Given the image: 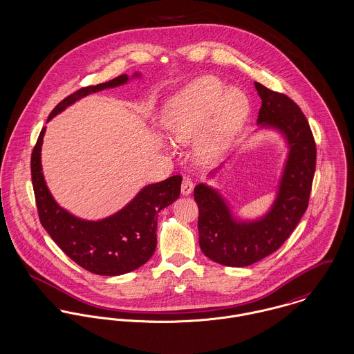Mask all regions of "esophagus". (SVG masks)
Instances as JSON below:
<instances>
[{"instance_id": "34e87169", "label": "esophagus", "mask_w": 354, "mask_h": 354, "mask_svg": "<svg viewBox=\"0 0 354 354\" xmlns=\"http://www.w3.org/2000/svg\"><path fill=\"white\" fill-rule=\"evenodd\" d=\"M193 187H194V184H193L192 178H189V177H184L183 184H181V193H183V194H185V196L191 194L193 191Z\"/></svg>"}]
</instances>
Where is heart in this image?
Returning a JSON list of instances; mask_svg holds the SVG:
<instances>
[{"mask_svg": "<svg viewBox=\"0 0 354 354\" xmlns=\"http://www.w3.org/2000/svg\"><path fill=\"white\" fill-rule=\"evenodd\" d=\"M248 113L249 100L241 89H225L216 77L204 75L166 102L161 122L174 145H191L198 136L200 157L214 161L227 149Z\"/></svg>", "mask_w": 354, "mask_h": 354, "instance_id": "1", "label": "heart"}]
</instances>
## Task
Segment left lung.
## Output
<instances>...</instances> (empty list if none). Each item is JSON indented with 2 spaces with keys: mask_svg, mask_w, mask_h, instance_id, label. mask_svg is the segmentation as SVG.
I'll use <instances>...</instances> for the list:
<instances>
[{
  "mask_svg": "<svg viewBox=\"0 0 354 354\" xmlns=\"http://www.w3.org/2000/svg\"><path fill=\"white\" fill-rule=\"evenodd\" d=\"M254 86L262 100L258 124L281 131L290 154L274 204L262 219L236 222L219 193L204 184L194 188L200 248L207 257L225 266L252 265L290 238L308 207L317 165L314 135L299 105L258 82Z\"/></svg>",
  "mask_w": 354,
  "mask_h": 354,
  "instance_id": "obj_1",
  "label": "left lung"
}]
</instances>
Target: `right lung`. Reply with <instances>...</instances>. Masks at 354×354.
<instances>
[{"mask_svg": "<svg viewBox=\"0 0 354 354\" xmlns=\"http://www.w3.org/2000/svg\"><path fill=\"white\" fill-rule=\"evenodd\" d=\"M129 81L126 74L105 84L81 88L64 98L48 120L81 97ZM47 120V122H48ZM46 127L41 129L31 156V176L39 221L54 242L81 268L100 276H119L146 263L157 248V218L162 208L178 198L181 176L145 187L115 215L98 221H82L61 208L48 191L40 165V150Z\"/></svg>", "mask_w": 354, "mask_h": 354, "instance_id": "1", "label": "right lung"}]
</instances>
